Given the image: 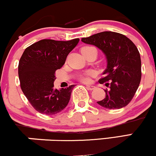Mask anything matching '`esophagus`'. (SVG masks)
Instances as JSON below:
<instances>
[{
    "label": "esophagus",
    "instance_id": "esophagus-1",
    "mask_svg": "<svg viewBox=\"0 0 156 156\" xmlns=\"http://www.w3.org/2000/svg\"><path fill=\"white\" fill-rule=\"evenodd\" d=\"M87 87L89 90H93V89H95V87H94V86H92V85H87Z\"/></svg>",
    "mask_w": 156,
    "mask_h": 156
}]
</instances>
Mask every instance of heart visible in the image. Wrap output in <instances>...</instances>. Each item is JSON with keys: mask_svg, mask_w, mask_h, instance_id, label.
<instances>
[{"mask_svg": "<svg viewBox=\"0 0 156 156\" xmlns=\"http://www.w3.org/2000/svg\"><path fill=\"white\" fill-rule=\"evenodd\" d=\"M93 49H95V48H94V47H92V46H85V47H83V48H82L81 52L89 51H91V50H93ZM93 75H94V73L92 72V71H88V72L80 75V76H78V80H79L80 81L83 82V83H89L91 80L90 77L92 76Z\"/></svg>", "mask_w": 156, "mask_h": 156, "instance_id": "heart-1", "label": "heart"}]
</instances>
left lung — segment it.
Instances as JSON below:
<instances>
[{"label": "left lung", "instance_id": "1", "mask_svg": "<svg viewBox=\"0 0 156 156\" xmlns=\"http://www.w3.org/2000/svg\"><path fill=\"white\" fill-rule=\"evenodd\" d=\"M81 41L102 50L108 61L104 76L98 81L109 89H105L104 99L97 103L108 109L126 106L141 81V57L136 46L126 36L112 31L95 34Z\"/></svg>", "mask_w": 156, "mask_h": 156}]
</instances>
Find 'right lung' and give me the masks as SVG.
Segmentation results:
<instances>
[{"mask_svg": "<svg viewBox=\"0 0 156 156\" xmlns=\"http://www.w3.org/2000/svg\"><path fill=\"white\" fill-rule=\"evenodd\" d=\"M79 39L69 41L42 39L26 48L19 62L20 88L36 111L46 115L62 112L70 99L75 85L54 88L55 71L65 63Z\"/></svg>", "mask_w": 156, "mask_h": 156, "instance_id": "add662e5", "label": "right lung"}]
</instances>
